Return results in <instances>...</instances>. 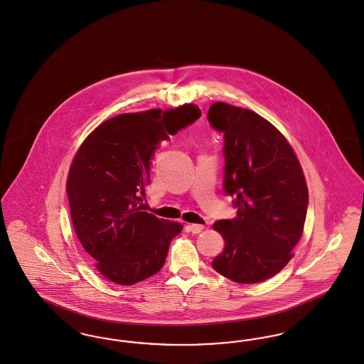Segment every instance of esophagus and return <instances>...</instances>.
Instances as JSON below:
<instances>
[{"label": "esophagus", "instance_id": "34e87169", "mask_svg": "<svg viewBox=\"0 0 364 364\" xmlns=\"http://www.w3.org/2000/svg\"><path fill=\"white\" fill-rule=\"evenodd\" d=\"M188 228L191 234H200L204 230V225L203 224H189Z\"/></svg>", "mask_w": 364, "mask_h": 364}]
</instances>
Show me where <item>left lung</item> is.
Here are the masks:
<instances>
[{
    "label": "left lung",
    "mask_w": 364,
    "mask_h": 364,
    "mask_svg": "<svg viewBox=\"0 0 364 364\" xmlns=\"http://www.w3.org/2000/svg\"><path fill=\"white\" fill-rule=\"evenodd\" d=\"M208 121L224 136L223 190L237 209L213 224L225 245L212 267L240 284L261 283L284 268L301 239L306 179L284 136L258 114L218 102Z\"/></svg>",
    "instance_id": "1"
}]
</instances>
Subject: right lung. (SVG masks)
<instances>
[{"mask_svg":"<svg viewBox=\"0 0 364 364\" xmlns=\"http://www.w3.org/2000/svg\"><path fill=\"white\" fill-rule=\"evenodd\" d=\"M194 105L121 114L85 139L66 182L76 235L106 279L133 285L158 273L182 224L144 212L145 188L160 142L194 124Z\"/></svg>","mask_w":364,"mask_h":364,"instance_id":"obj_1","label":"right lung"}]
</instances>
